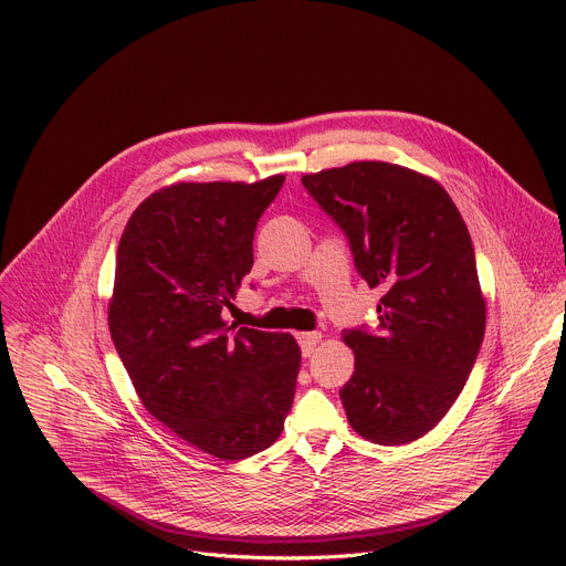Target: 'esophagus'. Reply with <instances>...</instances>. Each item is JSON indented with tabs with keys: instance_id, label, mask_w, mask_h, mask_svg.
I'll list each match as a JSON object with an SVG mask.
<instances>
[{
	"instance_id": "obj_1",
	"label": "esophagus",
	"mask_w": 566,
	"mask_h": 566,
	"mask_svg": "<svg viewBox=\"0 0 566 566\" xmlns=\"http://www.w3.org/2000/svg\"><path fill=\"white\" fill-rule=\"evenodd\" d=\"M322 334L317 332H304V334H297V343H300V349H302V356L308 358L313 354V349L317 347Z\"/></svg>"
}]
</instances>
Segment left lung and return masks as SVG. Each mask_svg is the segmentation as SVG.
Listing matches in <instances>:
<instances>
[{
    "mask_svg": "<svg viewBox=\"0 0 566 566\" xmlns=\"http://www.w3.org/2000/svg\"><path fill=\"white\" fill-rule=\"evenodd\" d=\"M302 186L382 293L376 332H343L356 356L340 389L349 426L380 446L417 441L452 408L486 329L465 221L434 179L385 160L304 175Z\"/></svg>",
    "mask_w": 566,
    "mask_h": 566,
    "instance_id": "left-lung-1",
    "label": "left lung"
}]
</instances>
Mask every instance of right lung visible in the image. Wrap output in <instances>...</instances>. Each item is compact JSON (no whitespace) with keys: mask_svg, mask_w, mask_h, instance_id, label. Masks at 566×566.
Returning a JSON list of instances; mask_svg holds the SVG:
<instances>
[{"mask_svg":"<svg viewBox=\"0 0 566 566\" xmlns=\"http://www.w3.org/2000/svg\"><path fill=\"white\" fill-rule=\"evenodd\" d=\"M282 184L275 175L156 190L118 244L109 332L132 385L154 419L223 461L273 446L295 396V338L223 319Z\"/></svg>","mask_w":566,"mask_h":566,"instance_id":"obj_1","label":"right lung"}]
</instances>
